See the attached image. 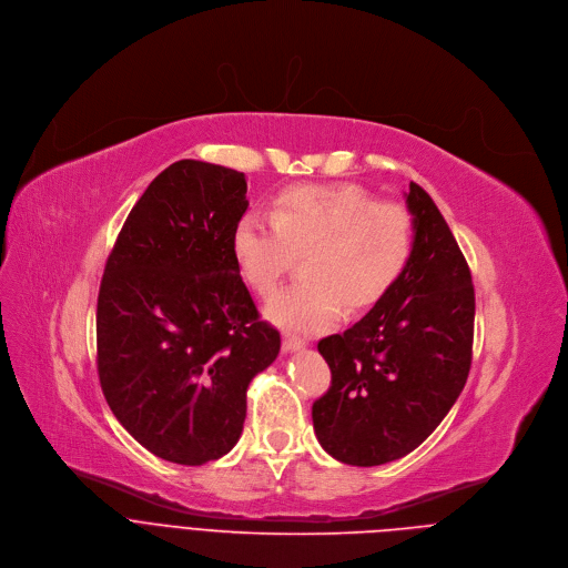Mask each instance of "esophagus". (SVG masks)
I'll use <instances>...</instances> for the list:
<instances>
[{"mask_svg":"<svg viewBox=\"0 0 568 568\" xmlns=\"http://www.w3.org/2000/svg\"><path fill=\"white\" fill-rule=\"evenodd\" d=\"M305 346V342L301 339V337H296V335H285L283 337V348L285 351H298V348H303Z\"/></svg>","mask_w":568,"mask_h":568,"instance_id":"1","label":"esophagus"}]
</instances>
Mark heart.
I'll list each match as a JSON object with an SVG mask.
<instances>
[{"label":"heart","mask_w":568,"mask_h":568,"mask_svg":"<svg viewBox=\"0 0 568 568\" xmlns=\"http://www.w3.org/2000/svg\"><path fill=\"white\" fill-rule=\"evenodd\" d=\"M415 253V217L400 203L378 201L353 183H298L272 201V220L244 215L233 229V255L242 278L261 296L272 294L303 255V281L267 303L283 328L315 333L333 324L344 305L363 313L403 276Z\"/></svg>","instance_id":"obj_1"}]
</instances>
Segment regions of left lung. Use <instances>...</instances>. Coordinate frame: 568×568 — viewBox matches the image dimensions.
Masks as SVG:
<instances>
[{
	"label": "left lung",
	"mask_w": 568,
	"mask_h": 568,
	"mask_svg": "<svg viewBox=\"0 0 568 568\" xmlns=\"http://www.w3.org/2000/svg\"><path fill=\"white\" fill-rule=\"evenodd\" d=\"M415 253L369 315L320 339L331 387L313 403L328 455L376 467L415 450L448 415L474 355L471 272L430 194L409 183Z\"/></svg>",
	"instance_id": "obj_1"
}]
</instances>
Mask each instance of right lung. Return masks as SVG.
<instances>
[{"label":"right lung","instance_id":"obj_1","mask_svg":"<svg viewBox=\"0 0 568 568\" xmlns=\"http://www.w3.org/2000/svg\"><path fill=\"white\" fill-rule=\"evenodd\" d=\"M246 205L242 172L170 165L131 209L99 285L101 392L135 442L187 467L237 444L246 387L281 351L233 255Z\"/></svg>","mask_w":568,"mask_h":568}]
</instances>
